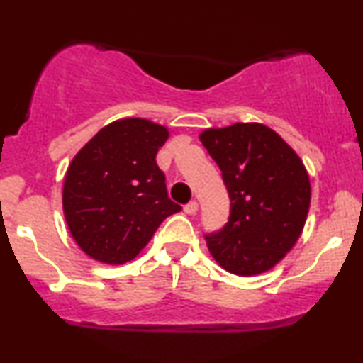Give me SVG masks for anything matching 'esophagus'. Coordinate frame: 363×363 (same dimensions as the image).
Returning <instances> with one entry per match:
<instances>
[{
  "mask_svg": "<svg viewBox=\"0 0 363 363\" xmlns=\"http://www.w3.org/2000/svg\"><path fill=\"white\" fill-rule=\"evenodd\" d=\"M198 201H189V203H187V205L184 206V211H186V213L187 215H194L196 213V211H198Z\"/></svg>",
  "mask_w": 363,
  "mask_h": 363,
  "instance_id": "obj_1",
  "label": "esophagus"
}]
</instances>
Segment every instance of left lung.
Returning <instances> with one entry per match:
<instances>
[{"label": "left lung", "instance_id": "1", "mask_svg": "<svg viewBox=\"0 0 363 363\" xmlns=\"http://www.w3.org/2000/svg\"><path fill=\"white\" fill-rule=\"evenodd\" d=\"M222 170L230 216L206 235L215 261L237 277L274 268L301 237L311 206V179L302 158L272 128L235 123L199 135Z\"/></svg>", "mask_w": 363, "mask_h": 363}]
</instances>
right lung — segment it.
I'll return each instance as SVG.
<instances>
[{"label": "right lung", "instance_id": "right-lung-1", "mask_svg": "<svg viewBox=\"0 0 363 363\" xmlns=\"http://www.w3.org/2000/svg\"><path fill=\"white\" fill-rule=\"evenodd\" d=\"M169 129L141 118L104 126L73 157L62 184V211L74 242L91 259H135L160 223L182 208L169 198L157 152Z\"/></svg>", "mask_w": 363, "mask_h": 363}]
</instances>
